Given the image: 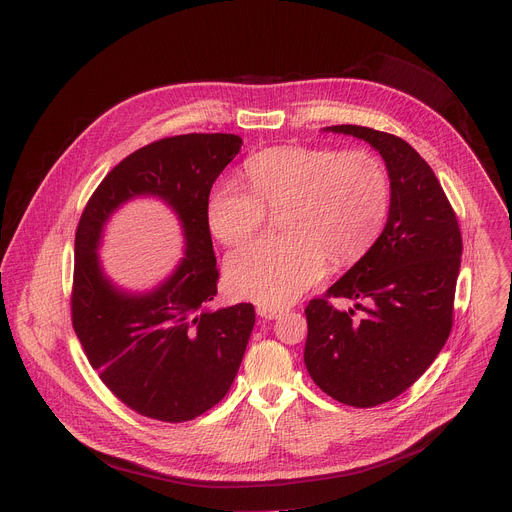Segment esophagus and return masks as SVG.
Wrapping results in <instances>:
<instances>
[{"mask_svg":"<svg viewBox=\"0 0 512 512\" xmlns=\"http://www.w3.org/2000/svg\"><path fill=\"white\" fill-rule=\"evenodd\" d=\"M257 313L265 319H275L283 313V309L281 307H271V305H257Z\"/></svg>","mask_w":512,"mask_h":512,"instance_id":"1","label":"esophagus"}]
</instances>
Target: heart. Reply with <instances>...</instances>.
Masks as SVG:
<instances>
[{
  "label": "heart",
  "mask_w": 512,
  "mask_h": 512,
  "mask_svg": "<svg viewBox=\"0 0 512 512\" xmlns=\"http://www.w3.org/2000/svg\"><path fill=\"white\" fill-rule=\"evenodd\" d=\"M251 191L219 181L207 199L209 231L223 245L257 233L265 209H281L283 237L259 239L229 255L233 295L281 307L313 287L329 267L362 259L378 241L390 211V179L366 150L275 146L245 164Z\"/></svg>",
  "instance_id": "b5f03b06"
}]
</instances>
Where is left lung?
Masks as SVG:
<instances>
[{"label": "left lung", "instance_id": "1", "mask_svg": "<svg viewBox=\"0 0 512 512\" xmlns=\"http://www.w3.org/2000/svg\"><path fill=\"white\" fill-rule=\"evenodd\" d=\"M325 132L366 140L390 177L388 221L372 249L305 307L311 380L333 400L372 408L406 392L436 360L452 329L462 257L456 215L428 162L402 138L356 124ZM346 296L365 315L339 312Z\"/></svg>", "mask_w": 512, "mask_h": 512}]
</instances>
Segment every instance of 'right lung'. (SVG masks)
Segmentation results:
<instances>
[{
    "label": "right lung",
    "instance_id": "1",
    "mask_svg": "<svg viewBox=\"0 0 512 512\" xmlns=\"http://www.w3.org/2000/svg\"><path fill=\"white\" fill-rule=\"evenodd\" d=\"M241 144V136L217 132L142 146L110 170L80 217L72 325L106 388L146 418L193 420L225 398L239 372L255 307H209L219 271L205 207ZM138 196H154L178 215L186 255L164 282L134 294L109 281L97 249L109 217Z\"/></svg>",
    "mask_w": 512,
    "mask_h": 512
}]
</instances>
